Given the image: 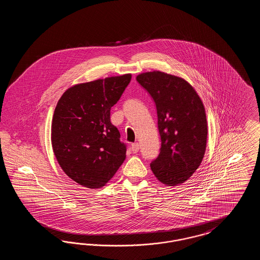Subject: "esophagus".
Segmentation results:
<instances>
[{"instance_id":"1","label":"esophagus","mask_w":260,"mask_h":260,"mask_svg":"<svg viewBox=\"0 0 260 260\" xmlns=\"http://www.w3.org/2000/svg\"><path fill=\"white\" fill-rule=\"evenodd\" d=\"M131 148H132V151H133L134 153H137V152L139 151V149H140V146H139L138 143H133Z\"/></svg>"}]
</instances>
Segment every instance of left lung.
Listing matches in <instances>:
<instances>
[{
    "label": "left lung",
    "mask_w": 260,
    "mask_h": 260,
    "mask_svg": "<svg viewBox=\"0 0 260 260\" xmlns=\"http://www.w3.org/2000/svg\"><path fill=\"white\" fill-rule=\"evenodd\" d=\"M136 80L157 108L161 149L150 164L151 170L166 185L181 184L205 156L208 123L204 104L194 87L180 77L153 71L138 75Z\"/></svg>",
    "instance_id": "left-lung-1"
}]
</instances>
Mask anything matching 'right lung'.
<instances>
[{"label": "right lung", "mask_w": 260, "mask_h": 260, "mask_svg": "<svg viewBox=\"0 0 260 260\" xmlns=\"http://www.w3.org/2000/svg\"><path fill=\"white\" fill-rule=\"evenodd\" d=\"M132 75L109 77L69 87L58 100L51 123L55 158L75 182L87 188L106 184L125 159L126 146L110 121V110Z\"/></svg>", "instance_id": "obj_1"}]
</instances>
